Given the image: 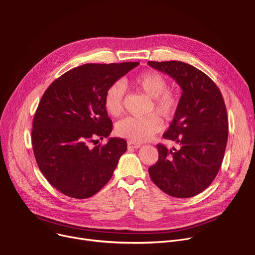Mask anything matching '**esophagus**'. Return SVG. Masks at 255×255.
Instances as JSON below:
<instances>
[{"instance_id":"obj_1","label":"esophagus","mask_w":255,"mask_h":255,"mask_svg":"<svg viewBox=\"0 0 255 255\" xmlns=\"http://www.w3.org/2000/svg\"><path fill=\"white\" fill-rule=\"evenodd\" d=\"M142 145L140 144V143H135V142H131V141H129L128 143V149H138V148H140Z\"/></svg>"}]
</instances>
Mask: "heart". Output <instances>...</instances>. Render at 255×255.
I'll return each instance as SVG.
<instances>
[{
  "mask_svg": "<svg viewBox=\"0 0 255 255\" xmlns=\"http://www.w3.org/2000/svg\"><path fill=\"white\" fill-rule=\"evenodd\" d=\"M131 84L152 98L151 112L155 111L164 120H170L174 115L179 105V95L167 90V81L163 75L154 70H146L134 76ZM125 93V86L121 82H115L108 87L104 95V107L109 115L119 116L123 112ZM160 129L161 122L157 115H150L145 119L128 116L115 126L117 134L132 142H143Z\"/></svg>",
  "mask_w": 255,
  "mask_h": 255,
  "instance_id": "obj_1",
  "label": "heart"
}]
</instances>
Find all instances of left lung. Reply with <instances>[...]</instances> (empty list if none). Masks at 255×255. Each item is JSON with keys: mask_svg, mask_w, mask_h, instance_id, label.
I'll list each match as a JSON object with an SVG mask.
<instances>
[{"mask_svg": "<svg viewBox=\"0 0 255 255\" xmlns=\"http://www.w3.org/2000/svg\"><path fill=\"white\" fill-rule=\"evenodd\" d=\"M182 89L177 111L163 138L179 148L158 144V160L149 167L153 183L167 195L189 198L204 191L221 168L228 141V115L220 89L196 67L181 61H149Z\"/></svg>", "mask_w": 255, "mask_h": 255, "instance_id": "8db88e82", "label": "left lung"}]
</instances>
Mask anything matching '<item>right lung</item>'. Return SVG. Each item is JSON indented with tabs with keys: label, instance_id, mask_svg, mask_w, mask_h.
Segmentation results:
<instances>
[{
	"label": "right lung",
	"instance_id": "obj_1",
	"mask_svg": "<svg viewBox=\"0 0 255 255\" xmlns=\"http://www.w3.org/2000/svg\"><path fill=\"white\" fill-rule=\"evenodd\" d=\"M139 62L89 63L75 67L53 82L35 111L31 141L38 168L47 181L69 197L85 199L111 179L127 141L108 138L112 122L104 95Z\"/></svg>",
	"mask_w": 255,
	"mask_h": 255
}]
</instances>
